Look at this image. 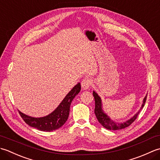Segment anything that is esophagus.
I'll return each instance as SVG.
<instances>
[{"label": "esophagus", "mask_w": 160, "mask_h": 160, "mask_svg": "<svg viewBox=\"0 0 160 160\" xmlns=\"http://www.w3.org/2000/svg\"><path fill=\"white\" fill-rule=\"evenodd\" d=\"M91 81L89 79V78H85L84 79H83L81 82V86H82V88L84 90H87L89 89V87H91Z\"/></svg>", "instance_id": "esophagus-1"}]
</instances>
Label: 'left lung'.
Here are the masks:
<instances>
[{"label": "left lung", "mask_w": 160, "mask_h": 160, "mask_svg": "<svg viewBox=\"0 0 160 160\" xmlns=\"http://www.w3.org/2000/svg\"><path fill=\"white\" fill-rule=\"evenodd\" d=\"M93 95L95 99L94 112H95V114H96V116L98 119V122H99L104 128L108 129V130H113V131L120 130V129L128 127V126H130L132 122L136 120L138 114L140 113L141 109L144 106L146 100H147V96H146L145 98H144L143 104H142L140 111H139L135 115H133V117H132L131 119H129V120L127 121L122 122V123H116V122L112 121L111 119L107 116V115L104 113V111L102 110V100L100 96H98L95 91H93Z\"/></svg>", "instance_id": "8db88e82"}]
</instances>
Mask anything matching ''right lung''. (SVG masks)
I'll use <instances>...</instances> for the list:
<instances>
[{
    "label": "right lung",
    "mask_w": 160,
    "mask_h": 160,
    "mask_svg": "<svg viewBox=\"0 0 160 160\" xmlns=\"http://www.w3.org/2000/svg\"><path fill=\"white\" fill-rule=\"evenodd\" d=\"M80 83H78L61 102L59 106L47 116L38 118H33L28 116L20 111H19V114L22 120L30 127L47 132L56 130L64 125L67 120L71 102L80 92Z\"/></svg>",
    "instance_id": "obj_1"
}]
</instances>
